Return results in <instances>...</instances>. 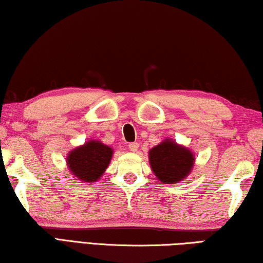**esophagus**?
Listing matches in <instances>:
<instances>
[{
    "mask_svg": "<svg viewBox=\"0 0 263 263\" xmlns=\"http://www.w3.org/2000/svg\"><path fill=\"white\" fill-rule=\"evenodd\" d=\"M128 148L130 151H133V153H136L137 149H139V143L137 142H133V143H129Z\"/></svg>",
    "mask_w": 263,
    "mask_h": 263,
    "instance_id": "esophagus-1",
    "label": "esophagus"
}]
</instances>
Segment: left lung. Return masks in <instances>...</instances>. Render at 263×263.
<instances>
[{"mask_svg": "<svg viewBox=\"0 0 263 263\" xmlns=\"http://www.w3.org/2000/svg\"><path fill=\"white\" fill-rule=\"evenodd\" d=\"M149 160L156 177L162 182L172 183L187 177L194 164V156L176 142L166 140L150 150Z\"/></svg>", "mask_w": 263, "mask_h": 263, "instance_id": "1", "label": "left lung"}]
</instances>
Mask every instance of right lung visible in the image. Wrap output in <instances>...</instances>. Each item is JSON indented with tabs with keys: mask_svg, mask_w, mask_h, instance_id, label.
Instances as JSON below:
<instances>
[{
	"mask_svg": "<svg viewBox=\"0 0 263 263\" xmlns=\"http://www.w3.org/2000/svg\"><path fill=\"white\" fill-rule=\"evenodd\" d=\"M113 150L99 141H90L73 149L67 158L68 166L73 176L84 182L99 180L107 168L112 158Z\"/></svg>",
	"mask_w": 263,
	"mask_h": 263,
	"instance_id": "right-lung-1",
	"label": "right lung"
}]
</instances>
